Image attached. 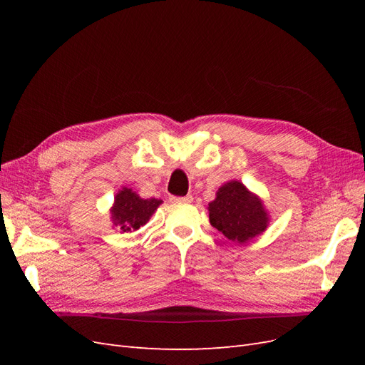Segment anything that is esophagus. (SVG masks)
<instances>
[{
  "label": "esophagus",
  "mask_w": 365,
  "mask_h": 365,
  "mask_svg": "<svg viewBox=\"0 0 365 365\" xmlns=\"http://www.w3.org/2000/svg\"><path fill=\"white\" fill-rule=\"evenodd\" d=\"M172 202H178V204H189L193 201V196L192 195H187V196H172L170 197Z\"/></svg>",
  "instance_id": "obj_1"
}]
</instances>
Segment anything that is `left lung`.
<instances>
[{"label": "left lung", "mask_w": 365, "mask_h": 365, "mask_svg": "<svg viewBox=\"0 0 365 365\" xmlns=\"http://www.w3.org/2000/svg\"><path fill=\"white\" fill-rule=\"evenodd\" d=\"M207 210L210 224L235 244H247L260 236L271 220L260 197L237 180L220 185Z\"/></svg>", "instance_id": "1"}]
</instances>
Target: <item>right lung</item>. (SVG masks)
I'll list each match as a JSON object with an SVG mask.
<instances>
[{
	"mask_svg": "<svg viewBox=\"0 0 365 365\" xmlns=\"http://www.w3.org/2000/svg\"><path fill=\"white\" fill-rule=\"evenodd\" d=\"M161 204V200H155V197L145 200L129 187H121L114 196L113 207L109 208L113 227L120 230L121 233L137 231L140 227L149 222L150 216L157 212Z\"/></svg>",
	"mask_w": 365,
	"mask_h": 365,
	"instance_id": "right-lung-1",
	"label": "right lung"
}]
</instances>
